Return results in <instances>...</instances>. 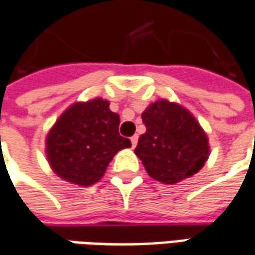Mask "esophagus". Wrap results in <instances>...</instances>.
Masks as SVG:
<instances>
[{
    "mask_svg": "<svg viewBox=\"0 0 255 255\" xmlns=\"http://www.w3.org/2000/svg\"><path fill=\"white\" fill-rule=\"evenodd\" d=\"M131 143H132V148H135V146H136V143H138V135L131 136Z\"/></svg>",
    "mask_w": 255,
    "mask_h": 255,
    "instance_id": "34e87169",
    "label": "esophagus"
}]
</instances>
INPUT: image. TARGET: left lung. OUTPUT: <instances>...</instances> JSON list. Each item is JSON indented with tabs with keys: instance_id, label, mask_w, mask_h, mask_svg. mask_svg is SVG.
<instances>
[{
	"instance_id": "1",
	"label": "left lung",
	"mask_w": 255,
	"mask_h": 255,
	"mask_svg": "<svg viewBox=\"0 0 255 255\" xmlns=\"http://www.w3.org/2000/svg\"><path fill=\"white\" fill-rule=\"evenodd\" d=\"M146 132L135 155L150 177L163 184H176L197 174L209 157L208 135L184 106L159 99L142 113Z\"/></svg>"
}]
</instances>
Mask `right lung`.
Instances as JSON below:
<instances>
[{
    "instance_id": "add662e5",
    "label": "right lung",
    "mask_w": 255,
    "mask_h": 255,
    "mask_svg": "<svg viewBox=\"0 0 255 255\" xmlns=\"http://www.w3.org/2000/svg\"><path fill=\"white\" fill-rule=\"evenodd\" d=\"M110 102L95 98L71 105L46 136V156L51 170L71 184L89 187L105 176L119 150L131 142L119 134L120 116Z\"/></svg>"
}]
</instances>
